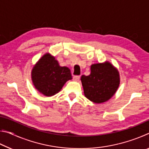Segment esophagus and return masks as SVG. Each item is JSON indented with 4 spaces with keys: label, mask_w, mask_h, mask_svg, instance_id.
<instances>
[{
    "label": "esophagus",
    "mask_w": 149,
    "mask_h": 149,
    "mask_svg": "<svg viewBox=\"0 0 149 149\" xmlns=\"http://www.w3.org/2000/svg\"><path fill=\"white\" fill-rule=\"evenodd\" d=\"M79 79H80V76H79V75H76V76H74L73 77V80L75 81H78L79 80Z\"/></svg>",
    "instance_id": "obj_1"
}]
</instances>
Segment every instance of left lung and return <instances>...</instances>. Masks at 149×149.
Returning a JSON list of instances; mask_svg holds the SVG:
<instances>
[{"label":"left lung","mask_w":149,"mask_h":149,"mask_svg":"<svg viewBox=\"0 0 149 149\" xmlns=\"http://www.w3.org/2000/svg\"><path fill=\"white\" fill-rule=\"evenodd\" d=\"M81 81L87 99L97 104L112 98L120 84V73L110 62L91 65V74L83 75Z\"/></svg>","instance_id":"8db88e82"}]
</instances>
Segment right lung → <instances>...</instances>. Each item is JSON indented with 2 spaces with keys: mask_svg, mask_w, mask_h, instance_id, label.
I'll list each match as a JSON object with an SVG mask.
<instances>
[{
  "mask_svg": "<svg viewBox=\"0 0 149 149\" xmlns=\"http://www.w3.org/2000/svg\"><path fill=\"white\" fill-rule=\"evenodd\" d=\"M31 75L35 89L46 97L56 95L66 81L72 79L68 68L60 66L55 57L49 52L33 65Z\"/></svg>",
  "mask_w": 149,
  "mask_h": 149,
  "instance_id": "add662e5",
  "label": "right lung"
}]
</instances>
